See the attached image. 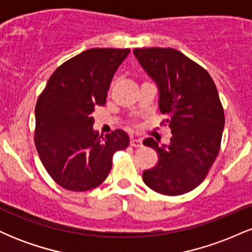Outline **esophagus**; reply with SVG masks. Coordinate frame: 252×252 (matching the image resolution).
<instances>
[{
	"label": "esophagus",
	"instance_id": "obj_1",
	"mask_svg": "<svg viewBox=\"0 0 252 252\" xmlns=\"http://www.w3.org/2000/svg\"><path fill=\"white\" fill-rule=\"evenodd\" d=\"M130 146L136 147V148L142 147V140H141V138H131V140H130Z\"/></svg>",
	"mask_w": 252,
	"mask_h": 252
}]
</instances>
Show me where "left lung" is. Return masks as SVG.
Wrapping results in <instances>:
<instances>
[{
	"mask_svg": "<svg viewBox=\"0 0 252 252\" xmlns=\"http://www.w3.org/2000/svg\"><path fill=\"white\" fill-rule=\"evenodd\" d=\"M132 52L158 86V109L172 134L169 144L143 141L158 154L143 181L161 194H184L201 184L220 149L225 116L218 91L209 72L174 48Z\"/></svg>",
	"mask_w": 252,
	"mask_h": 252,
	"instance_id": "left-lung-1",
	"label": "left lung"
}]
</instances>
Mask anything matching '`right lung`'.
<instances>
[{"instance_id":"right-lung-1","label":"right lung","mask_w":252,"mask_h":252,"mask_svg":"<svg viewBox=\"0 0 252 252\" xmlns=\"http://www.w3.org/2000/svg\"><path fill=\"white\" fill-rule=\"evenodd\" d=\"M129 48H92L54 71L35 106V146L58 185L74 192L99 186L109 175L112 155L129 146L115 130L100 138L94 129V106L106 102L115 72Z\"/></svg>"}]
</instances>
